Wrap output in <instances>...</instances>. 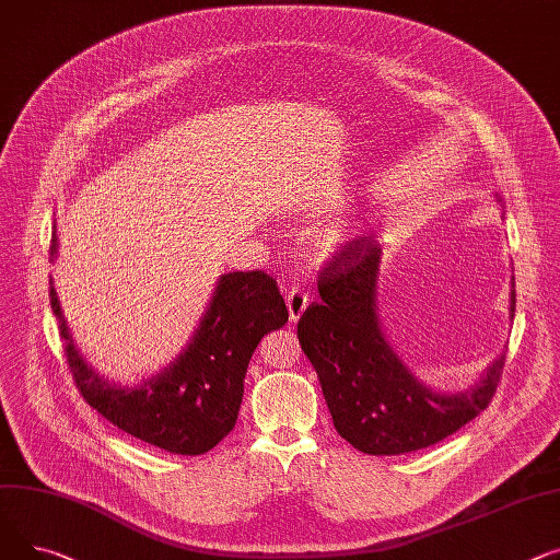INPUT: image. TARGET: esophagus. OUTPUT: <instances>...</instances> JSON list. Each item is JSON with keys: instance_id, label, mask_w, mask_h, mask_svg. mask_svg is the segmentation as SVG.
Segmentation results:
<instances>
[{"instance_id": "esophagus-1", "label": "esophagus", "mask_w": 560, "mask_h": 560, "mask_svg": "<svg viewBox=\"0 0 560 560\" xmlns=\"http://www.w3.org/2000/svg\"><path fill=\"white\" fill-rule=\"evenodd\" d=\"M287 307H289V318L291 323H299L303 318V314L310 307V295L301 289H291L287 293Z\"/></svg>"}]
</instances>
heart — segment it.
Returning a JSON list of instances; mask_svg holds the SVG:
<instances>
[{
	"label": "heart",
	"mask_w": 560,
	"mask_h": 560,
	"mask_svg": "<svg viewBox=\"0 0 560 560\" xmlns=\"http://www.w3.org/2000/svg\"><path fill=\"white\" fill-rule=\"evenodd\" d=\"M354 237H357L354 223L348 219H341L320 230L316 237V246L323 253V257H337L354 244Z\"/></svg>",
	"instance_id": "b5f03b06"
}]
</instances>
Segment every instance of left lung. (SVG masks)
Instances as JSON below:
<instances>
[{"mask_svg": "<svg viewBox=\"0 0 560 560\" xmlns=\"http://www.w3.org/2000/svg\"><path fill=\"white\" fill-rule=\"evenodd\" d=\"M380 267L382 246L371 240L354 242L330 261L318 278L320 303L299 320V341L341 439L364 454L390 456L430 447L477 418L498 388L506 352L470 388L427 386L382 330ZM509 316H515V278Z\"/></svg>", "mask_w": 560, "mask_h": 560, "instance_id": "left-lung-1", "label": "left lung"}]
</instances>
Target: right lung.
<instances>
[{
  "mask_svg": "<svg viewBox=\"0 0 560 560\" xmlns=\"http://www.w3.org/2000/svg\"><path fill=\"white\" fill-rule=\"evenodd\" d=\"M56 257L54 223L49 259ZM49 299L68 364L85 402L126 434L187 456L212 450L233 432L248 361L265 335L278 330L289 318L271 276L265 271L223 273L183 352L160 373L124 386L88 364L62 316L51 278Z\"/></svg>",
  "mask_w": 560,
  "mask_h": 560,
  "instance_id": "right-lung-1",
  "label": "right lung"
}]
</instances>
